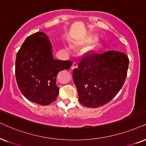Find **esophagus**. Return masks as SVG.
Masks as SVG:
<instances>
[{
	"label": "esophagus",
	"mask_w": 146,
	"mask_h": 146,
	"mask_svg": "<svg viewBox=\"0 0 146 146\" xmlns=\"http://www.w3.org/2000/svg\"><path fill=\"white\" fill-rule=\"evenodd\" d=\"M77 67H78V65H77V63H73V65H72L71 66V69H76V68H77Z\"/></svg>",
	"instance_id": "esophagus-1"
}]
</instances>
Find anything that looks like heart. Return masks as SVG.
<instances>
[{
    "label": "heart",
    "instance_id": "b5f03b06",
    "mask_svg": "<svg viewBox=\"0 0 146 146\" xmlns=\"http://www.w3.org/2000/svg\"><path fill=\"white\" fill-rule=\"evenodd\" d=\"M96 40H97L96 37H89L86 40H85V42H87V43H91V42L96 41ZM65 49L67 50L68 52L71 51V47H70V46H65ZM96 49V46H93L92 50H95Z\"/></svg>",
    "mask_w": 146,
    "mask_h": 146
}]
</instances>
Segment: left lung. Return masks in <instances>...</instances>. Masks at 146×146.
Masks as SVG:
<instances>
[{
	"label": "left lung",
	"mask_w": 146,
	"mask_h": 146,
	"mask_svg": "<svg viewBox=\"0 0 146 146\" xmlns=\"http://www.w3.org/2000/svg\"><path fill=\"white\" fill-rule=\"evenodd\" d=\"M128 65L127 55L116 50L84 57L73 71L80 104L97 108L110 102L125 82Z\"/></svg>",
	"instance_id": "8db88e82"
}]
</instances>
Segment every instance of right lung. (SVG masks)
<instances>
[{"instance_id":"right-lung-1","label":"right lung","mask_w":146,"mask_h":146,"mask_svg":"<svg viewBox=\"0 0 146 146\" xmlns=\"http://www.w3.org/2000/svg\"><path fill=\"white\" fill-rule=\"evenodd\" d=\"M70 61L55 59L47 35L37 32L29 36L17 53L15 62L17 83L21 92L31 102L41 106L53 102L59 95L56 77L69 69Z\"/></svg>"}]
</instances>
